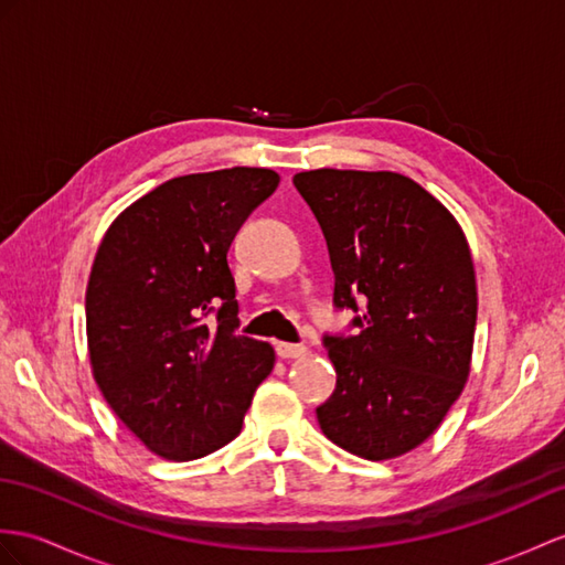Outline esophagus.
Instances as JSON below:
<instances>
[{
	"mask_svg": "<svg viewBox=\"0 0 565 565\" xmlns=\"http://www.w3.org/2000/svg\"><path fill=\"white\" fill-rule=\"evenodd\" d=\"M275 352H278L280 360H297V356H307L305 345H295V342H275Z\"/></svg>",
	"mask_w": 565,
	"mask_h": 565,
	"instance_id": "obj_1",
	"label": "esophagus"
}]
</instances>
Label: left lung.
<instances>
[{"label": "left lung", "mask_w": 565, "mask_h": 565, "mask_svg": "<svg viewBox=\"0 0 565 565\" xmlns=\"http://www.w3.org/2000/svg\"><path fill=\"white\" fill-rule=\"evenodd\" d=\"M295 186L319 220L338 309L356 335H326L338 383L316 407L321 431L366 460L429 438L470 376L477 280L458 220L397 172L309 170Z\"/></svg>", "instance_id": "left-lung-1"}]
</instances>
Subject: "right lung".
<instances>
[{
	"instance_id": "obj_1",
	"label": "right lung",
	"mask_w": 565,
	"mask_h": 565,
	"mask_svg": "<svg viewBox=\"0 0 565 565\" xmlns=\"http://www.w3.org/2000/svg\"><path fill=\"white\" fill-rule=\"evenodd\" d=\"M278 184L264 168L174 177L119 213L95 254L86 290L95 383L164 460L230 444L273 371L268 342L237 335L227 252Z\"/></svg>"
}]
</instances>
